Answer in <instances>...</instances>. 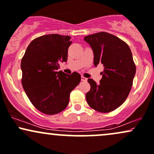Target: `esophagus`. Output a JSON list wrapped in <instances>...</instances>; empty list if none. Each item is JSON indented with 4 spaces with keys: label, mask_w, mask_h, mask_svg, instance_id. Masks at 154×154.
<instances>
[{
    "label": "esophagus",
    "mask_w": 154,
    "mask_h": 154,
    "mask_svg": "<svg viewBox=\"0 0 154 154\" xmlns=\"http://www.w3.org/2000/svg\"><path fill=\"white\" fill-rule=\"evenodd\" d=\"M81 79H82V81H84V82H86V81H88V79H87L86 77H83V76L81 77Z\"/></svg>",
    "instance_id": "obj_1"
}]
</instances>
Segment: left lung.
Segmentation results:
<instances>
[{"label": "left lung", "instance_id": "1", "mask_svg": "<svg viewBox=\"0 0 154 154\" xmlns=\"http://www.w3.org/2000/svg\"><path fill=\"white\" fill-rule=\"evenodd\" d=\"M92 47L94 64H103V77L97 84L88 79L90 90L86 94L88 105L100 112L116 110L128 96L136 75V65L128 45L107 32H99L85 37Z\"/></svg>", "mask_w": 154, "mask_h": 154}]
</instances>
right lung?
<instances>
[{"label": "right lung", "instance_id": "1", "mask_svg": "<svg viewBox=\"0 0 154 154\" xmlns=\"http://www.w3.org/2000/svg\"><path fill=\"white\" fill-rule=\"evenodd\" d=\"M71 37L44 35L29 44L21 59V83L29 100L44 114L54 115L68 105L70 92L80 82L77 72H57L59 63L67 60Z\"/></svg>", "mask_w": 154, "mask_h": 154}]
</instances>
